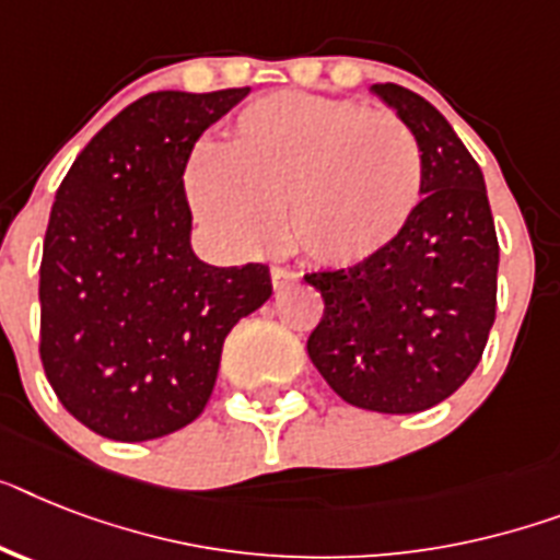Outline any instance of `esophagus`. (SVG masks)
I'll return each instance as SVG.
<instances>
[{"label":"esophagus","instance_id":"obj_1","mask_svg":"<svg viewBox=\"0 0 560 560\" xmlns=\"http://www.w3.org/2000/svg\"><path fill=\"white\" fill-rule=\"evenodd\" d=\"M294 280H298V275H294V271L280 269V266H275V269H271V283H275V289H283V285H291V283H294Z\"/></svg>","mask_w":560,"mask_h":560}]
</instances>
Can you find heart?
<instances>
[{
    "label": "heart",
    "mask_w": 560,
    "mask_h": 560,
    "mask_svg": "<svg viewBox=\"0 0 560 560\" xmlns=\"http://www.w3.org/2000/svg\"><path fill=\"white\" fill-rule=\"evenodd\" d=\"M415 131L358 100L280 91L240 110L223 148L188 160L194 214L231 246H291L317 266H358L389 248L423 200Z\"/></svg>",
    "instance_id": "b5f03b06"
}]
</instances>
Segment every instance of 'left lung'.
Masks as SVG:
<instances>
[{"mask_svg": "<svg viewBox=\"0 0 560 560\" xmlns=\"http://www.w3.org/2000/svg\"><path fill=\"white\" fill-rule=\"evenodd\" d=\"M415 131L427 183L404 234L369 260L308 271L323 317L308 358L346 404L415 415L480 363L498 306V237L480 165L441 110L395 82L372 85Z\"/></svg>", "mask_w": 560, "mask_h": 560, "instance_id": "obj_1", "label": "left lung"}]
</instances>
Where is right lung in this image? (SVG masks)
<instances>
[{
	"label": "right lung",
	"mask_w": 560,
	"mask_h": 560,
	"mask_svg": "<svg viewBox=\"0 0 560 560\" xmlns=\"http://www.w3.org/2000/svg\"><path fill=\"white\" fill-rule=\"evenodd\" d=\"M246 94L140 96L57 188L39 266V358L59 404L96 435L154 441L200 418L225 337L271 298L269 266L217 269L188 243L194 142Z\"/></svg>",
	"instance_id": "right-lung-1"
}]
</instances>
